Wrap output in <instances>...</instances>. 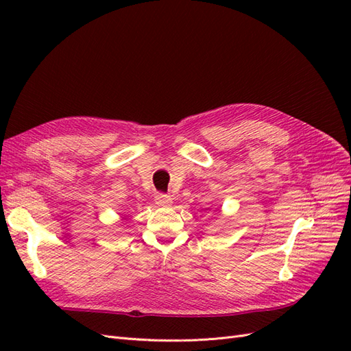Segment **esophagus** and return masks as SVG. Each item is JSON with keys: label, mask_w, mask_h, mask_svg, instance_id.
Masks as SVG:
<instances>
[{"label": "esophagus", "mask_w": 351, "mask_h": 351, "mask_svg": "<svg viewBox=\"0 0 351 351\" xmlns=\"http://www.w3.org/2000/svg\"><path fill=\"white\" fill-rule=\"evenodd\" d=\"M171 202H173V199L165 193H158L155 196V204L159 206H168V205H171Z\"/></svg>", "instance_id": "obj_1"}]
</instances>
